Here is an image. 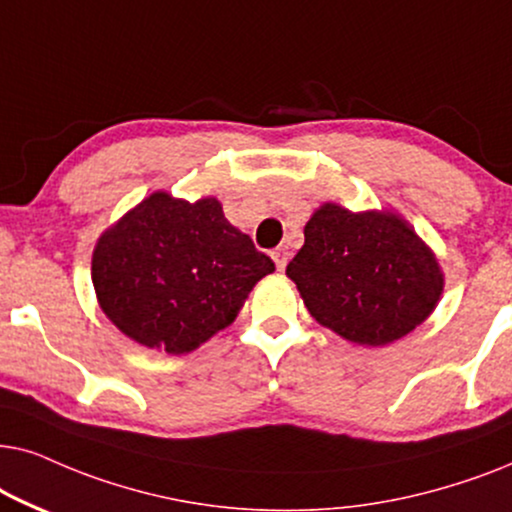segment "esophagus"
Segmentation results:
<instances>
[{"label": "esophagus", "instance_id": "esophagus-1", "mask_svg": "<svg viewBox=\"0 0 512 512\" xmlns=\"http://www.w3.org/2000/svg\"><path fill=\"white\" fill-rule=\"evenodd\" d=\"M271 260L276 262L278 271H283V269H285V264H288V260H290V252L285 250V248H276V250H271Z\"/></svg>", "mask_w": 512, "mask_h": 512}]
</instances>
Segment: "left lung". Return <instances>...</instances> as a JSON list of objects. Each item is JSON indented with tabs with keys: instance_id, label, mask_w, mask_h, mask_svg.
Returning <instances> with one entry per match:
<instances>
[{
	"instance_id": "8db88e82",
	"label": "left lung",
	"mask_w": 512,
	"mask_h": 512,
	"mask_svg": "<svg viewBox=\"0 0 512 512\" xmlns=\"http://www.w3.org/2000/svg\"><path fill=\"white\" fill-rule=\"evenodd\" d=\"M285 274L327 330L360 346H386L431 316L445 288L438 257L393 210L327 201L304 227Z\"/></svg>"
}]
</instances>
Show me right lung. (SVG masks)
Listing matches in <instances>:
<instances>
[{"label":"right lung","instance_id":"1","mask_svg":"<svg viewBox=\"0 0 512 512\" xmlns=\"http://www.w3.org/2000/svg\"><path fill=\"white\" fill-rule=\"evenodd\" d=\"M274 262L206 196L154 192L105 229L93 248L95 297L147 349L182 356L234 323Z\"/></svg>","mask_w":512,"mask_h":512}]
</instances>
